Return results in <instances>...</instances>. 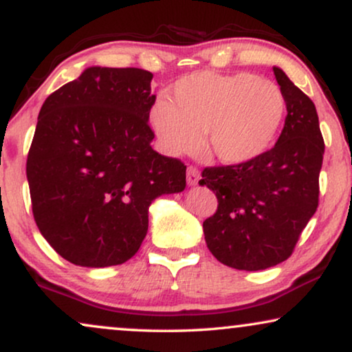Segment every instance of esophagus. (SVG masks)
<instances>
[{
	"label": "esophagus",
	"instance_id": "obj_1",
	"mask_svg": "<svg viewBox=\"0 0 352 352\" xmlns=\"http://www.w3.org/2000/svg\"><path fill=\"white\" fill-rule=\"evenodd\" d=\"M187 184L189 186H195L200 179V171L197 170L195 166H189L187 168Z\"/></svg>",
	"mask_w": 352,
	"mask_h": 352
}]
</instances>
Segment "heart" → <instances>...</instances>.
I'll return each instance as SVG.
<instances>
[{
  "label": "heart",
  "mask_w": 352,
  "mask_h": 352,
  "mask_svg": "<svg viewBox=\"0 0 352 352\" xmlns=\"http://www.w3.org/2000/svg\"><path fill=\"white\" fill-rule=\"evenodd\" d=\"M170 99L151 110L165 152L195 153L206 133L210 153L226 165H243L271 151L287 113L282 89L248 72H195L176 81Z\"/></svg>",
  "instance_id": "1"
}]
</instances>
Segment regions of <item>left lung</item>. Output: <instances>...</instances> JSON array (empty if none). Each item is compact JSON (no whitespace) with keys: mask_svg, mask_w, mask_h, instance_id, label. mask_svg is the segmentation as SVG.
Wrapping results in <instances>:
<instances>
[{"mask_svg":"<svg viewBox=\"0 0 352 352\" xmlns=\"http://www.w3.org/2000/svg\"><path fill=\"white\" fill-rule=\"evenodd\" d=\"M272 70L287 100L276 146L243 165L205 168L199 181L218 199L216 213L204 221L206 247L239 271L285 261L319 205L325 146L316 105L285 72Z\"/></svg>","mask_w":352,"mask_h":352,"instance_id":"obj_1","label":"left lung"}]
</instances>
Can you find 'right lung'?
Returning a JSON list of instances; mask_svg holds the SVG:
<instances>
[{"instance_id": "1", "label": "right lung", "mask_w": 352, "mask_h": 352, "mask_svg": "<svg viewBox=\"0 0 352 352\" xmlns=\"http://www.w3.org/2000/svg\"><path fill=\"white\" fill-rule=\"evenodd\" d=\"M142 69L88 67L45 100L27 157L35 223L72 264H123L141 247L148 206L186 187V166L155 152V104Z\"/></svg>"}]
</instances>
